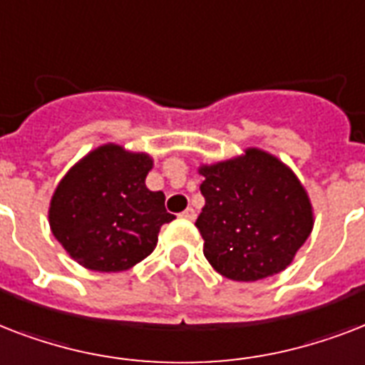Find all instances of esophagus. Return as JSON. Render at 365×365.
<instances>
[{
  "label": "esophagus",
  "mask_w": 365,
  "mask_h": 365,
  "mask_svg": "<svg viewBox=\"0 0 365 365\" xmlns=\"http://www.w3.org/2000/svg\"><path fill=\"white\" fill-rule=\"evenodd\" d=\"M180 217H182V219H186V221H194V219H196V211H194L192 207H188L186 211H182V213H180Z\"/></svg>",
  "instance_id": "obj_1"
}]
</instances>
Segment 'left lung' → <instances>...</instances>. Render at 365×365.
<instances>
[{
  "instance_id": "8db88e82",
  "label": "left lung",
  "mask_w": 365,
  "mask_h": 365,
  "mask_svg": "<svg viewBox=\"0 0 365 365\" xmlns=\"http://www.w3.org/2000/svg\"><path fill=\"white\" fill-rule=\"evenodd\" d=\"M203 255L234 282H257L293 262L314 227L309 192L279 158L255 146L202 163Z\"/></svg>"
}]
</instances>
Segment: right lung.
<instances>
[{"label":"right lung","instance_id":"obj_1","mask_svg":"<svg viewBox=\"0 0 365 365\" xmlns=\"http://www.w3.org/2000/svg\"><path fill=\"white\" fill-rule=\"evenodd\" d=\"M154 160L121 144H101L76 162L56 185L49 227L78 264L121 272L156 250L158 234L175 217L165 194L146 188Z\"/></svg>","mask_w":365,"mask_h":365}]
</instances>
